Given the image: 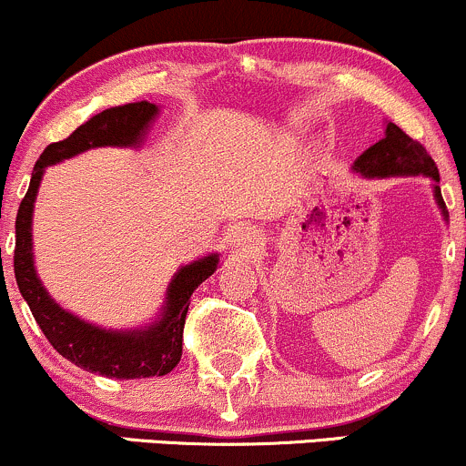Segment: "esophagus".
<instances>
[{"label": "esophagus", "instance_id": "obj_1", "mask_svg": "<svg viewBox=\"0 0 466 466\" xmlns=\"http://www.w3.org/2000/svg\"><path fill=\"white\" fill-rule=\"evenodd\" d=\"M228 244H231V248H235V251L247 253L251 251V248H255V244H258V235H255V231H251V228L239 227L228 233Z\"/></svg>", "mask_w": 466, "mask_h": 466}]
</instances>
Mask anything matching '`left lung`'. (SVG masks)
I'll use <instances>...</instances> for the list:
<instances>
[{"mask_svg": "<svg viewBox=\"0 0 466 466\" xmlns=\"http://www.w3.org/2000/svg\"><path fill=\"white\" fill-rule=\"evenodd\" d=\"M351 171L369 179L415 177V175L429 177L431 179L435 204H438L444 222H449L447 207H444L442 193H440L438 167H435L431 155L427 153V148H424L422 144H418L415 139L409 137V135L400 127H395L393 122H387V127H384V137L380 139V142H375L373 147H369L367 151L355 159Z\"/></svg>", "mask_w": 466, "mask_h": 466, "instance_id": "1", "label": "left lung"}]
</instances>
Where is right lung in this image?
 Returning a JSON list of instances; mask_svg holds the SVG:
<instances>
[{
  "mask_svg": "<svg viewBox=\"0 0 466 466\" xmlns=\"http://www.w3.org/2000/svg\"><path fill=\"white\" fill-rule=\"evenodd\" d=\"M159 115L157 104L133 102L93 115L88 122L62 142L48 144L35 164L31 184L15 219V279L22 298L31 307L39 329L59 355L79 369L104 378L137 380L167 375L182 358V333L191 295L218 271L219 253L204 255L177 268L168 282L157 318L144 327L104 329L59 307L39 279L33 255V211L44 173L53 164L71 159L91 148H139Z\"/></svg>",
  "mask_w": 466,
  "mask_h": 466,
  "instance_id": "1",
  "label": "right lung"
}]
</instances>
